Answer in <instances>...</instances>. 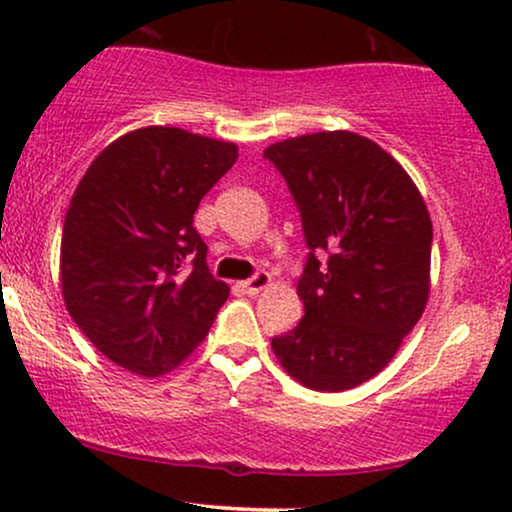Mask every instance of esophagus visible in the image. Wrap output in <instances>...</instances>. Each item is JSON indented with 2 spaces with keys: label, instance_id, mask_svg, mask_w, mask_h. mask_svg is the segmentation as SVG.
Listing matches in <instances>:
<instances>
[{
  "label": "esophagus",
  "instance_id": "obj_1",
  "mask_svg": "<svg viewBox=\"0 0 512 512\" xmlns=\"http://www.w3.org/2000/svg\"><path fill=\"white\" fill-rule=\"evenodd\" d=\"M269 284H272V276H269L267 272H255L250 279L243 281V289H245V293H250V296H255V293L267 289Z\"/></svg>",
  "mask_w": 512,
  "mask_h": 512
}]
</instances>
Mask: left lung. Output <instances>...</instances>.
Segmentation results:
<instances>
[{
    "label": "left lung",
    "mask_w": 512,
    "mask_h": 512,
    "mask_svg": "<svg viewBox=\"0 0 512 512\" xmlns=\"http://www.w3.org/2000/svg\"><path fill=\"white\" fill-rule=\"evenodd\" d=\"M301 214L305 317L272 339L298 383L342 392L378 375L428 301L433 226L419 190L378 144L317 132L272 144Z\"/></svg>",
    "instance_id": "1"
}]
</instances>
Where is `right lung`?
<instances>
[{
    "instance_id": "add662e5",
    "label": "right lung",
    "mask_w": 512,
    "mask_h": 512,
    "mask_svg": "<svg viewBox=\"0 0 512 512\" xmlns=\"http://www.w3.org/2000/svg\"><path fill=\"white\" fill-rule=\"evenodd\" d=\"M238 146L144 127L91 163L64 216L60 272L69 315L117 366L168 373L207 337L228 286L192 226Z\"/></svg>"
}]
</instances>
